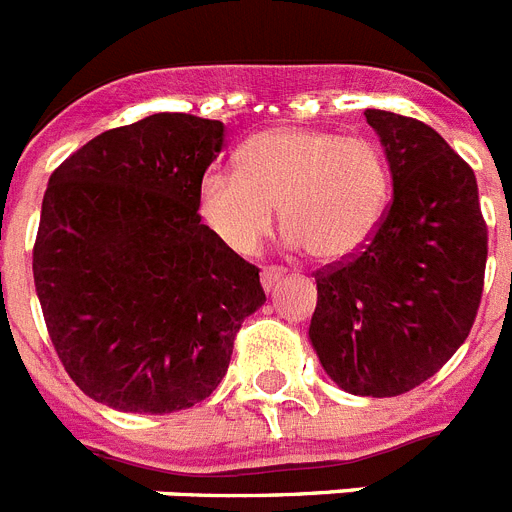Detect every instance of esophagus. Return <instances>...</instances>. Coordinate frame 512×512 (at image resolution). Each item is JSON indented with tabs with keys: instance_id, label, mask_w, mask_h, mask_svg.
Masks as SVG:
<instances>
[{
	"instance_id": "obj_1",
	"label": "esophagus",
	"mask_w": 512,
	"mask_h": 512,
	"mask_svg": "<svg viewBox=\"0 0 512 512\" xmlns=\"http://www.w3.org/2000/svg\"><path fill=\"white\" fill-rule=\"evenodd\" d=\"M280 280H282V269H277V266H266L264 272H261V285H264L266 293H272Z\"/></svg>"
}]
</instances>
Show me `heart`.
Returning <instances> with one entry per match:
<instances>
[{"instance_id":"obj_1","label":"heart","mask_w":512,"mask_h":512,"mask_svg":"<svg viewBox=\"0 0 512 512\" xmlns=\"http://www.w3.org/2000/svg\"><path fill=\"white\" fill-rule=\"evenodd\" d=\"M387 204V164L366 138L316 128H269L238 151V172L209 170L198 183V217L238 256H253L272 232L319 261L366 246Z\"/></svg>"}]
</instances>
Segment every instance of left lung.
Masks as SVG:
<instances>
[{"instance_id": "1", "label": "left lung", "mask_w": 512, "mask_h": 512, "mask_svg": "<svg viewBox=\"0 0 512 512\" xmlns=\"http://www.w3.org/2000/svg\"><path fill=\"white\" fill-rule=\"evenodd\" d=\"M392 172V201L358 253L324 266L308 337L350 395L395 398L463 345L484 290L487 222L476 175L434 128L366 109Z\"/></svg>"}]
</instances>
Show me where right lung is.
<instances>
[{"label": "right lung", "instance_id": "right-lung-1", "mask_svg": "<svg viewBox=\"0 0 512 512\" xmlns=\"http://www.w3.org/2000/svg\"><path fill=\"white\" fill-rule=\"evenodd\" d=\"M225 125L159 112L80 146L49 177L33 282L80 390L125 413L201 403L266 295L259 266L198 217V183Z\"/></svg>", "mask_w": 512, "mask_h": 512}]
</instances>
